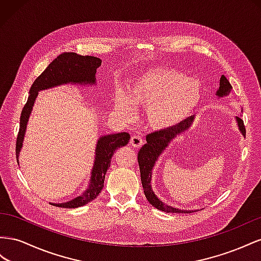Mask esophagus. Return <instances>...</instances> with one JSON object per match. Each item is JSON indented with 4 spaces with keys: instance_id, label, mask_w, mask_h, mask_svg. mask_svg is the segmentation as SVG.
I'll list each match as a JSON object with an SVG mask.
<instances>
[{
    "instance_id": "1",
    "label": "esophagus",
    "mask_w": 261,
    "mask_h": 261,
    "mask_svg": "<svg viewBox=\"0 0 261 261\" xmlns=\"http://www.w3.org/2000/svg\"><path fill=\"white\" fill-rule=\"evenodd\" d=\"M130 143H131L132 146L140 147V146H142V144H143V140H142V138L139 137V136H133V137H131Z\"/></svg>"
}]
</instances>
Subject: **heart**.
Returning <instances> with one entry per match:
<instances>
[{"mask_svg":"<svg viewBox=\"0 0 261 261\" xmlns=\"http://www.w3.org/2000/svg\"><path fill=\"white\" fill-rule=\"evenodd\" d=\"M200 83L182 71L158 66L133 79L126 89V97L116 96L115 110L125 120L136 116L135 108L147 110L150 126L166 131L182 123L201 100Z\"/></svg>","mask_w":261,"mask_h":261,"instance_id":"1","label":"heart"}]
</instances>
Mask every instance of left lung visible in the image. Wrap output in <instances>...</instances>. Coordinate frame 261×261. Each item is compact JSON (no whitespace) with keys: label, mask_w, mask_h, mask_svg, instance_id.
Segmentation results:
<instances>
[{"label":"left lung","mask_w":261,"mask_h":261,"mask_svg":"<svg viewBox=\"0 0 261 261\" xmlns=\"http://www.w3.org/2000/svg\"><path fill=\"white\" fill-rule=\"evenodd\" d=\"M232 89V85L228 82V80L222 75L220 80V87L217 92V95L222 97V96H226L230 93ZM236 120L240 126V130L244 136H246V129H245L244 121L240 117H236ZM193 121V117H189L186 120L177 125L176 128L166 130V131H155L146 136V144L142 146V148L139 151L138 154V162L141 173V181H142L144 195L156 209L162 210L167 213H191L192 211L187 210H179L176 209L174 206H169L165 203H163L162 201L154 195V192L151 188V174L152 168L155 164V161L159 159V156L162 154V152L165 150V147L168 146L170 141L175 139L177 136H179L180 133L185 132L190 128V125Z\"/></svg>","instance_id":"left-lung-1"}]
</instances>
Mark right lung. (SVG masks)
<instances>
[{
    "instance_id": "obj_1",
    "label": "right lung",
    "mask_w": 261,
    "mask_h": 261,
    "mask_svg": "<svg viewBox=\"0 0 261 261\" xmlns=\"http://www.w3.org/2000/svg\"><path fill=\"white\" fill-rule=\"evenodd\" d=\"M101 65L99 58L92 56H81L75 52H63L52 61L47 69L35 80L31 89L27 102L21 110L19 130L16 139V160L18 162V154L23 146V140L26 131V125L29 115L32 113L34 102L38 92L61 84H94L96 83L95 74L98 66ZM130 140L129 133L121 132L116 135H108L99 138L96 146V158L92 170V179L88 189L82 196L76 197L65 203H52L59 207H79L91 202L103 188V180L107 169L110 166L111 158L116 150L120 146L128 144Z\"/></svg>"
}]
</instances>
